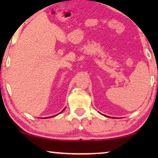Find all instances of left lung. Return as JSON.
Masks as SVG:
<instances>
[{"mask_svg": "<svg viewBox=\"0 0 158 158\" xmlns=\"http://www.w3.org/2000/svg\"><path fill=\"white\" fill-rule=\"evenodd\" d=\"M107 117H109V116H107Z\"/></svg>", "mask_w": 158, "mask_h": 158, "instance_id": "left-lung-1", "label": "left lung"}]
</instances>
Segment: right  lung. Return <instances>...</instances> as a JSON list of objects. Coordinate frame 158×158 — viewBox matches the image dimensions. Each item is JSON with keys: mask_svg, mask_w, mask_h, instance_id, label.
Wrapping results in <instances>:
<instances>
[{"mask_svg": "<svg viewBox=\"0 0 158 158\" xmlns=\"http://www.w3.org/2000/svg\"><path fill=\"white\" fill-rule=\"evenodd\" d=\"M65 109H63V110H62V111H61V112H60V113H59V114H56V115H55V116H49V117H47V118H52V117H54V116H58V114H61V113H62V112L64 111V110H65Z\"/></svg>", "mask_w": 158, "mask_h": 158, "instance_id": "1", "label": "right lung"}]
</instances>
